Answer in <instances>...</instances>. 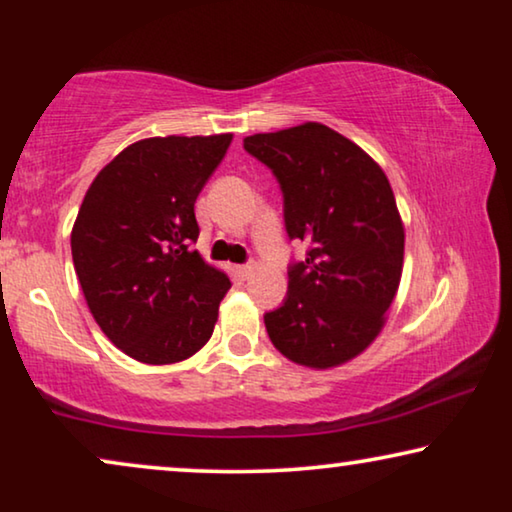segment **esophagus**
<instances>
[{
    "mask_svg": "<svg viewBox=\"0 0 512 512\" xmlns=\"http://www.w3.org/2000/svg\"><path fill=\"white\" fill-rule=\"evenodd\" d=\"M235 272H237V275H240L242 279H247V277L254 275V265H237Z\"/></svg>",
    "mask_w": 512,
    "mask_h": 512,
    "instance_id": "34e87169",
    "label": "esophagus"
}]
</instances>
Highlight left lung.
<instances>
[{
	"mask_svg": "<svg viewBox=\"0 0 512 512\" xmlns=\"http://www.w3.org/2000/svg\"><path fill=\"white\" fill-rule=\"evenodd\" d=\"M244 149L275 172L286 233L310 247L284 305L265 314L272 345L298 366H342L373 345L401 284L405 228L387 174L312 121L251 135Z\"/></svg>",
	"mask_w": 512,
	"mask_h": 512,
	"instance_id": "obj_1",
	"label": "left lung"
}]
</instances>
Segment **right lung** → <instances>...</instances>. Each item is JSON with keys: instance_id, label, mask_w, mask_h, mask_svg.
<instances>
[{"instance_id": "right-lung-1", "label": "right lung", "mask_w": 512, "mask_h": 512, "mask_svg": "<svg viewBox=\"0 0 512 512\" xmlns=\"http://www.w3.org/2000/svg\"><path fill=\"white\" fill-rule=\"evenodd\" d=\"M230 142V132L139 139L102 167L81 202L76 277L97 326L135 361H184L212 338L230 279L191 249L195 200Z\"/></svg>"}]
</instances>
